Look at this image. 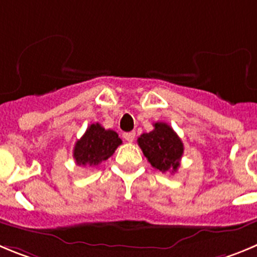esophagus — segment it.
I'll return each instance as SVG.
<instances>
[{
	"mask_svg": "<svg viewBox=\"0 0 257 257\" xmlns=\"http://www.w3.org/2000/svg\"><path fill=\"white\" fill-rule=\"evenodd\" d=\"M123 137L125 138L126 142H133L134 138H136V132H128V133H124Z\"/></svg>",
	"mask_w": 257,
	"mask_h": 257,
	"instance_id": "esophagus-1",
	"label": "esophagus"
}]
</instances>
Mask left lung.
<instances>
[{
    "instance_id": "obj_1",
    "label": "left lung",
    "mask_w": 257,
    "mask_h": 257,
    "mask_svg": "<svg viewBox=\"0 0 257 257\" xmlns=\"http://www.w3.org/2000/svg\"><path fill=\"white\" fill-rule=\"evenodd\" d=\"M153 126L152 132L138 138V146L152 167L161 172H175L183 157V142L169 124L157 121Z\"/></svg>"
}]
</instances>
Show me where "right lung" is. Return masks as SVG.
Segmentation results:
<instances>
[{
	"label": "right lung",
	"mask_w": 257,
	"mask_h": 257,
	"mask_svg": "<svg viewBox=\"0 0 257 257\" xmlns=\"http://www.w3.org/2000/svg\"><path fill=\"white\" fill-rule=\"evenodd\" d=\"M120 145L116 132L102 128L99 123L91 124L74 145V161L80 166H97L112 156Z\"/></svg>",
	"instance_id": "right-lung-1"
}]
</instances>
